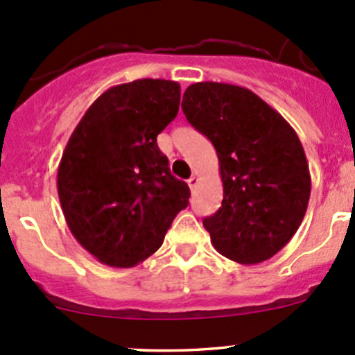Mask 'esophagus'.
Returning <instances> with one entry per match:
<instances>
[{"instance_id":"esophagus-1","label":"esophagus","mask_w":355,"mask_h":355,"mask_svg":"<svg viewBox=\"0 0 355 355\" xmlns=\"http://www.w3.org/2000/svg\"><path fill=\"white\" fill-rule=\"evenodd\" d=\"M187 185H189V187H191V189H194L196 185H198V177H196V175H192V177L187 180Z\"/></svg>"}]
</instances>
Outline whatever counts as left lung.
Segmentation results:
<instances>
[{
    "label": "left lung",
    "instance_id": "1",
    "mask_svg": "<svg viewBox=\"0 0 355 355\" xmlns=\"http://www.w3.org/2000/svg\"><path fill=\"white\" fill-rule=\"evenodd\" d=\"M182 110L213 142L220 163L221 207L202 220L214 249L241 264L273 257L300 227L311 196L309 164L295 130L241 85H189Z\"/></svg>",
    "mask_w": 355,
    "mask_h": 355
}]
</instances>
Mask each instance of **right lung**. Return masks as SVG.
Listing matches in <instances>:
<instances>
[{
  "label": "right lung",
  "mask_w": 355,
  "mask_h": 355,
  "mask_svg": "<svg viewBox=\"0 0 355 355\" xmlns=\"http://www.w3.org/2000/svg\"><path fill=\"white\" fill-rule=\"evenodd\" d=\"M180 84L139 78L110 87L71 132L58 166L70 232L103 264L132 268L163 244L191 191L170 173L157 134L177 116Z\"/></svg>",
  "instance_id": "add662e5"
}]
</instances>
